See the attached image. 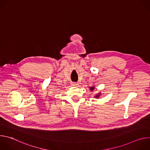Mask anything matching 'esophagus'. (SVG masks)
Listing matches in <instances>:
<instances>
[{"mask_svg": "<svg viewBox=\"0 0 150 150\" xmlns=\"http://www.w3.org/2000/svg\"><path fill=\"white\" fill-rule=\"evenodd\" d=\"M78 85V83L76 82H72V86H76V85Z\"/></svg>", "mask_w": 150, "mask_h": 150, "instance_id": "esophagus-1", "label": "esophagus"}]
</instances>
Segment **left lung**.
Listing matches in <instances>:
<instances>
[{
    "mask_svg": "<svg viewBox=\"0 0 150 150\" xmlns=\"http://www.w3.org/2000/svg\"><path fill=\"white\" fill-rule=\"evenodd\" d=\"M95 89V87L93 86V87H90V90L91 91H93ZM101 95V93H97L95 96H94V98H99L100 96Z\"/></svg>",
    "mask_w": 150,
    "mask_h": 150,
    "instance_id": "left-lung-1",
    "label": "left lung"
}]
</instances>
